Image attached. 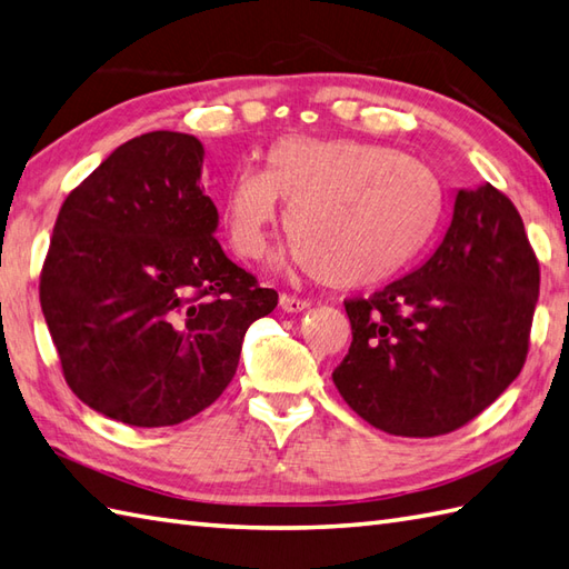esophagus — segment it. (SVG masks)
<instances>
[{"label":"esophagus","instance_id":"1","mask_svg":"<svg viewBox=\"0 0 569 569\" xmlns=\"http://www.w3.org/2000/svg\"><path fill=\"white\" fill-rule=\"evenodd\" d=\"M280 309L287 313H299V311L309 309V301L292 297V295H280Z\"/></svg>","mask_w":569,"mask_h":569}]
</instances>
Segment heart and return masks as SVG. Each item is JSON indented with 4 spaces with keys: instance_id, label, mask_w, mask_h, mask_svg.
Returning a JSON list of instances; mask_svg holds the SVG:
<instances>
[{
    "instance_id": "obj_1",
    "label": "heart",
    "mask_w": 569,
    "mask_h": 569,
    "mask_svg": "<svg viewBox=\"0 0 569 569\" xmlns=\"http://www.w3.org/2000/svg\"><path fill=\"white\" fill-rule=\"evenodd\" d=\"M287 201V231L319 282L380 284L419 256L440 219V184L401 150L352 138L287 136L268 168L238 170L221 223L241 258H258Z\"/></svg>"
}]
</instances>
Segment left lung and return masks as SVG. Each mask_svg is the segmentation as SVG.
Here are the masks:
<instances>
[{
    "label": "left lung",
    "mask_w": 569,
    "mask_h": 569,
    "mask_svg": "<svg viewBox=\"0 0 569 569\" xmlns=\"http://www.w3.org/2000/svg\"><path fill=\"white\" fill-rule=\"evenodd\" d=\"M538 287L511 199L489 182L460 189L443 241L421 268L346 301L352 343L333 385L385 433L456 431L519 377Z\"/></svg>",
    "instance_id": "8db88e82"
}]
</instances>
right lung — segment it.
I'll list each match as a JSON object with an SVG mask.
<instances>
[{"label":"right lung","mask_w":569,"mask_h":569,"mask_svg":"<svg viewBox=\"0 0 569 569\" xmlns=\"http://www.w3.org/2000/svg\"><path fill=\"white\" fill-rule=\"evenodd\" d=\"M204 146L178 131L131 138L62 201L41 309L62 375L87 407L160 428L211 407L248 326L277 292L226 258L199 187Z\"/></svg>","instance_id":"1"}]
</instances>
